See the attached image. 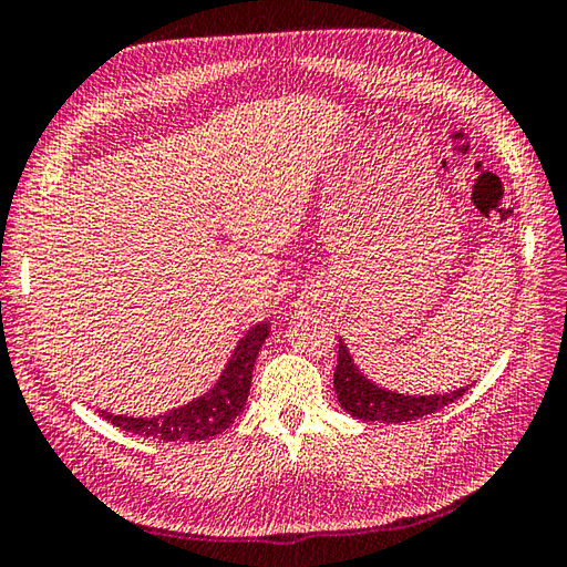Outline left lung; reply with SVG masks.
Segmentation results:
<instances>
[{
	"label": "left lung",
	"mask_w": 567,
	"mask_h": 567,
	"mask_svg": "<svg viewBox=\"0 0 567 567\" xmlns=\"http://www.w3.org/2000/svg\"><path fill=\"white\" fill-rule=\"evenodd\" d=\"M333 384L340 408L348 414L365 422H412L420 416L434 414L446 404L456 402L468 388H458L456 392L430 394V398H404L388 390H380L378 384L368 382L352 365L343 340H338V365L333 372Z\"/></svg>",
	"instance_id": "left-lung-1"
}]
</instances>
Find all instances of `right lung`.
<instances>
[{
  "instance_id": "right-lung-1",
  "label": "right lung",
  "mask_w": 567,
  "mask_h": 567,
  "mask_svg": "<svg viewBox=\"0 0 567 567\" xmlns=\"http://www.w3.org/2000/svg\"><path fill=\"white\" fill-rule=\"evenodd\" d=\"M269 328L264 323L251 328L247 336L241 338V343L234 350L227 370L221 372L219 382L212 388L205 398L189 402L187 408L173 410L159 416H123L103 412L113 426H121L125 432L151 436V440L159 442H199L217 436L224 430H229L234 420L244 412V404L249 398L251 388V370L256 355L264 346Z\"/></svg>"
}]
</instances>
